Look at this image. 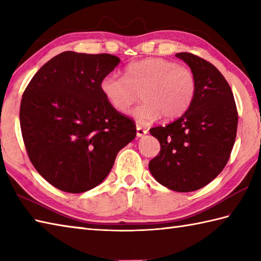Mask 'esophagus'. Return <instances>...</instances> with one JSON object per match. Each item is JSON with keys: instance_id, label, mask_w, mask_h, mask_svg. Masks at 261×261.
<instances>
[{"instance_id": "obj_1", "label": "esophagus", "mask_w": 261, "mask_h": 261, "mask_svg": "<svg viewBox=\"0 0 261 261\" xmlns=\"http://www.w3.org/2000/svg\"><path fill=\"white\" fill-rule=\"evenodd\" d=\"M147 134V130L141 125H137V136L138 137H143Z\"/></svg>"}]
</instances>
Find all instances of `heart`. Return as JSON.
I'll return each mask as SVG.
<instances>
[{
	"mask_svg": "<svg viewBox=\"0 0 261 261\" xmlns=\"http://www.w3.org/2000/svg\"><path fill=\"white\" fill-rule=\"evenodd\" d=\"M101 92L111 107L125 113L141 96L143 102L131 114L146 124L164 116L179 118L190 109L196 94V77L184 65L160 57H149L131 63L125 77L109 74L101 81Z\"/></svg>",
	"mask_w": 261,
	"mask_h": 261,
	"instance_id": "b5f03b06",
	"label": "heart"
}]
</instances>
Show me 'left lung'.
Segmentation results:
<instances>
[{
  "label": "left lung",
  "instance_id": "left-lung-1",
  "mask_svg": "<svg viewBox=\"0 0 261 261\" xmlns=\"http://www.w3.org/2000/svg\"><path fill=\"white\" fill-rule=\"evenodd\" d=\"M176 57L195 74L196 94L179 119L149 130L160 143L149 170L162 185L185 193L207 185L225 167L236 141L238 111L230 85L214 65L190 53Z\"/></svg>",
  "mask_w": 261,
  "mask_h": 261
}]
</instances>
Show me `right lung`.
<instances>
[{"instance_id":"1","label":"right lung","mask_w":261,"mask_h":261,"mask_svg":"<svg viewBox=\"0 0 261 261\" xmlns=\"http://www.w3.org/2000/svg\"><path fill=\"white\" fill-rule=\"evenodd\" d=\"M119 63L110 54L64 51L23 92L20 126L28 156L60 191L83 193L101 184L136 138L135 121L111 107L99 87Z\"/></svg>"}]
</instances>
